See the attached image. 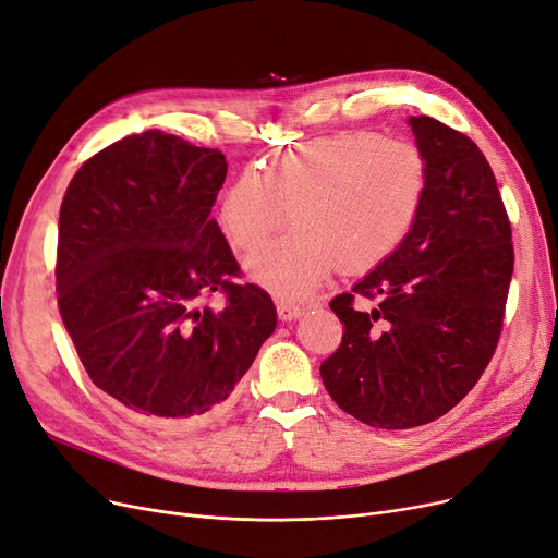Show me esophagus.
<instances>
[{
    "mask_svg": "<svg viewBox=\"0 0 558 558\" xmlns=\"http://www.w3.org/2000/svg\"><path fill=\"white\" fill-rule=\"evenodd\" d=\"M276 310H278V317H280L282 322H294V319L301 317V312H303V307L296 305V303H292V301H278V303H276Z\"/></svg>",
    "mask_w": 558,
    "mask_h": 558,
    "instance_id": "esophagus-1",
    "label": "esophagus"
}]
</instances>
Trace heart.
<instances>
[{
	"instance_id": "heart-1",
	"label": "heart",
	"mask_w": 558,
	"mask_h": 558,
	"mask_svg": "<svg viewBox=\"0 0 558 558\" xmlns=\"http://www.w3.org/2000/svg\"><path fill=\"white\" fill-rule=\"evenodd\" d=\"M428 178L420 143L374 130L337 132L274 155L262 173H239L219 221L234 248L253 251L292 209L296 228L253 253L246 269L274 294L299 301L337 264L360 274L390 257L420 219Z\"/></svg>"
}]
</instances>
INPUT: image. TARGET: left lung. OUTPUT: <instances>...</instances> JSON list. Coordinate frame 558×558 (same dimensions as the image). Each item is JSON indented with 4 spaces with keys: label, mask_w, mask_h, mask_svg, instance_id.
I'll return each instance as SVG.
<instances>
[{
    "label": "left lung",
    "mask_w": 558,
    "mask_h": 558,
    "mask_svg": "<svg viewBox=\"0 0 558 558\" xmlns=\"http://www.w3.org/2000/svg\"><path fill=\"white\" fill-rule=\"evenodd\" d=\"M428 157V193L403 244L330 310L342 344L322 362L332 401L374 428H413L460 403L497 349L513 276L511 221L478 145L410 116ZM355 295L377 301L369 313Z\"/></svg>",
    "instance_id": "8db88e82"
}]
</instances>
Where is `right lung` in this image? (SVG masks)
Wrapping results in <instances>:
<instances>
[{
	"label": "right lung",
	"mask_w": 558,
	"mask_h": 558,
	"mask_svg": "<svg viewBox=\"0 0 558 558\" xmlns=\"http://www.w3.org/2000/svg\"><path fill=\"white\" fill-rule=\"evenodd\" d=\"M221 150L148 130L70 180L59 211L57 299L90 380L138 422L182 433L214 420L276 330V305L239 284L211 219ZM225 294V307L204 301Z\"/></svg>",
	"instance_id": "obj_1"
}]
</instances>
